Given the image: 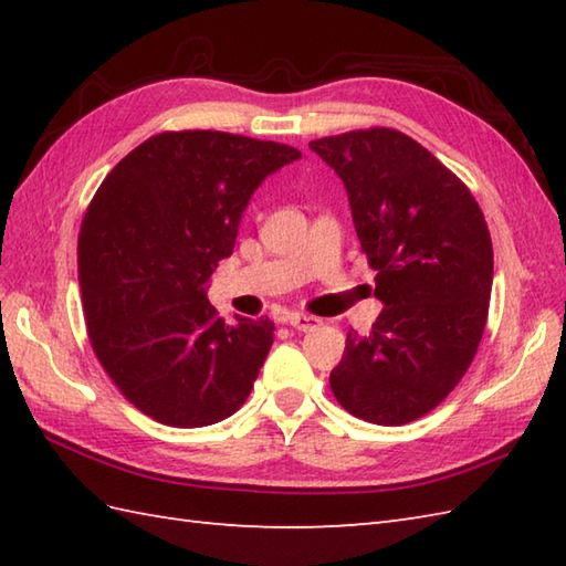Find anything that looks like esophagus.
I'll use <instances>...</instances> for the list:
<instances>
[{"label": "esophagus", "instance_id": "obj_1", "mask_svg": "<svg viewBox=\"0 0 566 566\" xmlns=\"http://www.w3.org/2000/svg\"><path fill=\"white\" fill-rule=\"evenodd\" d=\"M286 323H290V326L296 331L308 333V331H316L321 326V318L308 316V314H292L290 318H286Z\"/></svg>", "mask_w": 566, "mask_h": 566}]
</instances>
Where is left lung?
Wrapping results in <instances>:
<instances>
[{
  "label": "left lung",
  "instance_id": "obj_1",
  "mask_svg": "<svg viewBox=\"0 0 566 566\" xmlns=\"http://www.w3.org/2000/svg\"><path fill=\"white\" fill-rule=\"evenodd\" d=\"M308 146L343 179L384 302L367 335L347 333L331 389L367 423H411L448 399L482 343L494 280L484 213L460 177L396 128Z\"/></svg>",
  "mask_w": 566,
  "mask_h": 566
}]
</instances>
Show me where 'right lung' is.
<instances>
[{
  "label": "right lung",
  "mask_w": 566,
  "mask_h": 566,
  "mask_svg": "<svg viewBox=\"0 0 566 566\" xmlns=\"http://www.w3.org/2000/svg\"><path fill=\"white\" fill-rule=\"evenodd\" d=\"M302 153L223 130H163L104 177L77 238L92 350L126 401L172 428L233 416L274 323L228 326L207 298L260 182Z\"/></svg>",
  "instance_id": "1"
}]
</instances>
